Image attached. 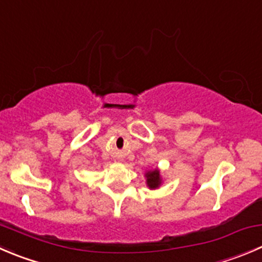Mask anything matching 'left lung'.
<instances>
[{"mask_svg":"<svg viewBox=\"0 0 262 262\" xmlns=\"http://www.w3.org/2000/svg\"><path fill=\"white\" fill-rule=\"evenodd\" d=\"M146 183L148 185L149 189H156L159 188L160 185L162 184V179L161 175H160V170L155 169V170H149V171L146 172Z\"/></svg>","mask_w":262,"mask_h":262,"instance_id":"8db88e82","label":"left lung"}]
</instances>
